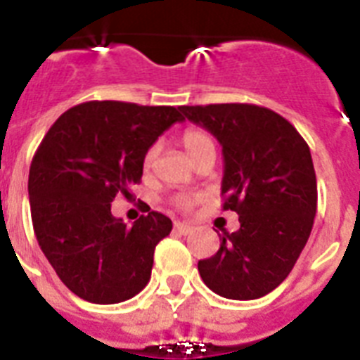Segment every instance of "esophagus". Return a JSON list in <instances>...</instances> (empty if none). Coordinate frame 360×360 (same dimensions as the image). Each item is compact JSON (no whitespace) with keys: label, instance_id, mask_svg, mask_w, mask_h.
Returning <instances> with one entry per match:
<instances>
[{"label":"esophagus","instance_id":"esophagus-1","mask_svg":"<svg viewBox=\"0 0 360 360\" xmlns=\"http://www.w3.org/2000/svg\"><path fill=\"white\" fill-rule=\"evenodd\" d=\"M174 231L186 236V234H191V232H193V225L184 224V221H176V224H174Z\"/></svg>","mask_w":360,"mask_h":360}]
</instances>
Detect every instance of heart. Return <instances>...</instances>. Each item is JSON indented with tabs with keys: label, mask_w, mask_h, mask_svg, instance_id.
<instances>
[{
	"label": "heart",
	"mask_w": 360,
	"mask_h": 360,
	"mask_svg": "<svg viewBox=\"0 0 360 360\" xmlns=\"http://www.w3.org/2000/svg\"><path fill=\"white\" fill-rule=\"evenodd\" d=\"M180 144L184 146V149H186V153L189 155V158L193 162H195L203 151L214 149V142H212L211 135L198 128L186 129V131L182 133V136H180ZM153 160H155V148H149L144 155V169H149V167H151ZM193 203H195V198H193V196H180V198H178V205L184 209L191 207Z\"/></svg>",
	"instance_id": "b5f03b06"
}]
</instances>
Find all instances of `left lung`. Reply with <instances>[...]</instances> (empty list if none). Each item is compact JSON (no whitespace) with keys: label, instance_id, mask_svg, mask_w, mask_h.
<instances>
[{"label":"left lung","instance_id":"1","mask_svg":"<svg viewBox=\"0 0 360 360\" xmlns=\"http://www.w3.org/2000/svg\"><path fill=\"white\" fill-rule=\"evenodd\" d=\"M180 111L221 146L224 209L240 216V229H221L218 252L198 262L200 276L221 297H263L287 279L310 238L317 211L310 148L269 108L209 104Z\"/></svg>","mask_w":360,"mask_h":360}]
</instances>
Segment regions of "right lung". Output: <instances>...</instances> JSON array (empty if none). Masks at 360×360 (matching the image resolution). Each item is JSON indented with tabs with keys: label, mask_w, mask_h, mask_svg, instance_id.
I'll return each mask as SVG.
<instances>
[{
	"label": "right lung",
	"mask_w": 360,
	"mask_h": 360,
	"mask_svg": "<svg viewBox=\"0 0 360 360\" xmlns=\"http://www.w3.org/2000/svg\"><path fill=\"white\" fill-rule=\"evenodd\" d=\"M180 108L91 101L53 122L32 158L34 232L59 279L84 301L122 303L148 285L153 254L173 229L149 211L131 227L111 214L115 196L139 184L144 155Z\"/></svg>",
	"instance_id": "add662e5"
}]
</instances>
